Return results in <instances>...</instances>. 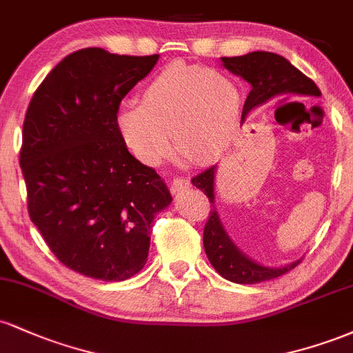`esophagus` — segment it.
I'll list each match as a JSON object with an SVG mask.
<instances>
[{
    "label": "esophagus",
    "mask_w": 353,
    "mask_h": 353,
    "mask_svg": "<svg viewBox=\"0 0 353 353\" xmlns=\"http://www.w3.org/2000/svg\"><path fill=\"white\" fill-rule=\"evenodd\" d=\"M169 188H171V192L174 194V196H176V194H181L182 190L190 188V181L184 179V177H174Z\"/></svg>",
    "instance_id": "obj_1"
}]
</instances>
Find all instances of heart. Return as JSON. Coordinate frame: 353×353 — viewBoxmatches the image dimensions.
<instances>
[{"label": "heart", "mask_w": 353, "mask_h": 353, "mask_svg": "<svg viewBox=\"0 0 353 353\" xmlns=\"http://www.w3.org/2000/svg\"><path fill=\"white\" fill-rule=\"evenodd\" d=\"M241 91L225 72L176 63L139 92V106L117 112V131L137 159L156 165L171 151L196 164L219 159L241 123Z\"/></svg>", "instance_id": "1"}]
</instances>
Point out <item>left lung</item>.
Returning <instances> with one entry per match:
<instances>
[{
    "instance_id": "8db88e82",
    "label": "left lung",
    "mask_w": 353,
    "mask_h": 353,
    "mask_svg": "<svg viewBox=\"0 0 353 353\" xmlns=\"http://www.w3.org/2000/svg\"><path fill=\"white\" fill-rule=\"evenodd\" d=\"M224 68L230 72L244 78L250 84V92L247 96L242 121L255 108L283 96H297V98H320L322 92L312 79L307 78L290 61L275 52L252 51L244 56L221 58ZM216 174L217 165L192 179V184L201 189L210 202V217L204 228V250L214 269L224 279L236 283H259L272 281L275 277L287 274L295 265L301 264V259L281 267H267L255 262L249 255L242 252L234 244L228 230L222 225L216 208Z\"/></svg>"
}]
</instances>
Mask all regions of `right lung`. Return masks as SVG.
I'll return each instance as SVG.
<instances>
[{"instance_id": "obj_1", "label": "right lung", "mask_w": 353, "mask_h": 353, "mask_svg": "<svg viewBox=\"0 0 353 353\" xmlns=\"http://www.w3.org/2000/svg\"><path fill=\"white\" fill-rule=\"evenodd\" d=\"M157 61L101 48L71 52L39 84L24 117L28 212L61 264L86 277L119 282L139 272L154 216L172 202L116 124L121 101Z\"/></svg>"}]
</instances>
